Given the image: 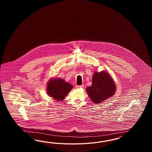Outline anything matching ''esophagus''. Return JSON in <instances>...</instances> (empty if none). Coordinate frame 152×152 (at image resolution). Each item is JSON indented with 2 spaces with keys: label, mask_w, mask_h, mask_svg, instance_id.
Wrapping results in <instances>:
<instances>
[{
  "label": "esophagus",
  "mask_w": 152,
  "mask_h": 152,
  "mask_svg": "<svg viewBox=\"0 0 152 152\" xmlns=\"http://www.w3.org/2000/svg\"><path fill=\"white\" fill-rule=\"evenodd\" d=\"M76 88H83V85H77L76 86Z\"/></svg>",
  "instance_id": "obj_1"
}]
</instances>
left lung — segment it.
Masks as SVG:
<instances>
[{"instance_id": "8db88e82", "label": "left lung", "mask_w": 152, "mask_h": 152, "mask_svg": "<svg viewBox=\"0 0 152 152\" xmlns=\"http://www.w3.org/2000/svg\"><path fill=\"white\" fill-rule=\"evenodd\" d=\"M116 88L115 82L109 73L102 71L94 72L92 85L86 88V92L93 102L99 104L113 96Z\"/></svg>"}]
</instances>
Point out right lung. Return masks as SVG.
I'll use <instances>...</instances> for the list:
<instances>
[{
  "label": "right lung",
  "instance_id": "right-lung-1",
  "mask_svg": "<svg viewBox=\"0 0 152 152\" xmlns=\"http://www.w3.org/2000/svg\"><path fill=\"white\" fill-rule=\"evenodd\" d=\"M73 86L61 78H51L47 85V93L56 101L64 100Z\"/></svg>",
  "mask_w": 152,
  "mask_h": 152
}]
</instances>
